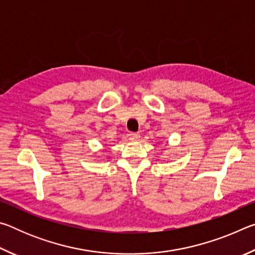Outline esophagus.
Returning <instances> with one entry per match:
<instances>
[{
    "instance_id": "1",
    "label": "esophagus",
    "mask_w": 255,
    "mask_h": 255,
    "mask_svg": "<svg viewBox=\"0 0 255 255\" xmlns=\"http://www.w3.org/2000/svg\"><path fill=\"white\" fill-rule=\"evenodd\" d=\"M139 137H140V135H139V133H137V132H130L128 135V138H129V140H130V141H137L138 139H139Z\"/></svg>"
}]
</instances>
